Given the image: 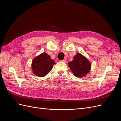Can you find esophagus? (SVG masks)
Returning a JSON list of instances; mask_svg holds the SVG:
<instances>
[{"label": "esophagus", "instance_id": "1", "mask_svg": "<svg viewBox=\"0 0 121 121\" xmlns=\"http://www.w3.org/2000/svg\"><path fill=\"white\" fill-rule=\"evenodd\" d=\"M62 62H66V60H61Z\"/></svg>", "mask_w": 121, "mask_h": 121}]
</instances>
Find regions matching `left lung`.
Wrapping results in <instances>:
<instances>
[{
    "mask_svg": "<svg viewBox=\"0 0 121 121\" xmlns=\"http://www.w3.org/2000/svg\"><path fill=\"white\" fill-rule=\"evenodd\" d=\"M68 66L75 76L82 78L87 75L91 69V64L89 60L80 53H77L71 61H69Z\"/></svg>",
    "mask_w": 121,
    "mask_h": 121,
    "instance_id": "1",
    "label": "left lung"
}]
</instances>
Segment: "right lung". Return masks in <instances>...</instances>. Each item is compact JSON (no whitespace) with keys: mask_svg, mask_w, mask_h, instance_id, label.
Returning <instances> with one entry per match:
<instances>
[{"mask_svg":"<svg viewBox=\"0 0 121 121\" xmlns=\"http://www.w3.org/2000/svg\"><path fill=\"white\" fill-rule=\"evenodd\" d=\"M56 64L49 55L42 53L34 57L31 63V69L34 75L40 77H44L52 69Z\"/></svg>","mask_w":121,"mask_h":121,"instance_id":"right-lung-1","label":"right lung"}]
</instances>
